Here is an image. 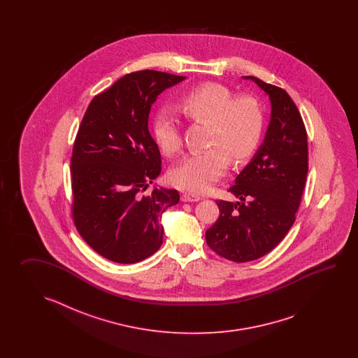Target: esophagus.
<instances>
[{"mask_svg":"<svg viewBox=\"0 0 358 358\" xmlns=\"http://www.w3.org/2000/svg\"><path fill=\"white\" fill-rule=\"evenodd\" d=\"M182 197H184V201H188V202H197L201 199V197L196 194V193H189V192H185L184 194H182Z\"/></svg>","mask_w":358,"mask_h":358,"instance_id":"1","label":"esophagus"}]
</instances>
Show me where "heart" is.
<instances>
[{"instance_id": "heart-1", "label": "heart", "mask_w": 358, "mask_h": 358, "mask_svg": "<svg viewBox=\"0 0 358 358\" xmlns=\"http://www.w3.org/2000/svg\"><path fill=\"white\" fill-rule=\"evenodd\" d=\"M231 99L230 91L221 84L206 83L178 101L176 106L188 119L210 122L208 145L213 148L182 159L171 173L176 182L190 189H208L225 171L228 157L243 160L257 148L262 133V115L257 103L250 99ZM155 137L168 156L180 152L182 136L176 116L169 110L157 115Z\"/></svg>"}]
</instances>
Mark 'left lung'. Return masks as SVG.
Here are the masks:
<instances>
[{"instance_id":"1","label":"left lung","mask_w":358,"mask_h":358,"mask_svg":"<svg viewBox=\"0 0 358 358\" xmlns=\"http://www.w3.org/2000/svg\"><path fill=\"white\" fill-rule=\"evenodd\" d=\"M252 79L271 101L266 136L229 188L239 201H216L220 215L206 231L208 247L224 259L247 262L273 251L296 221L308 171L307 131L287 92Z\"/></svg>"}]
</instances>
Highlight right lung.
I'll use <instances>...</instances> for the list:
<instances>
[{
	"label": "right lung",
	"mask_w": 358,
	"mask_h": 358,
	"mask_svg": "<svg viewBox=\"0 0 358 358\" xmlns=\"http://www.w3.org/2000/svg\"><path fill=\"white\" fill-rule=\"evenodd\" d=\"M185 76L141 70L120 78L92 99L71 156L76 229L105 259L136 264L162 244L161 215L179 202L176 189L155 188L161 155L148 130V116L161 92Z\"/></svg>",
	"instance_id": "obj_1"
}]
</instances>
